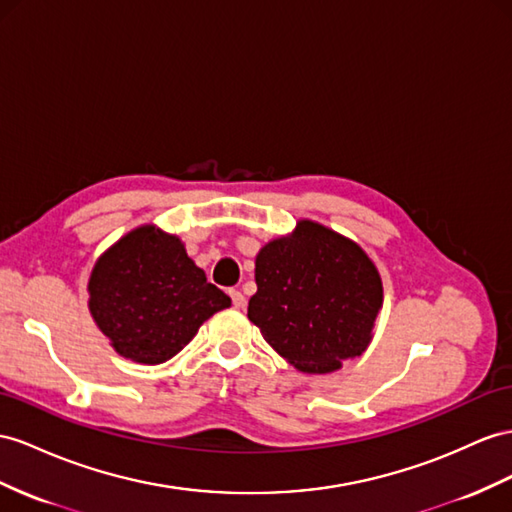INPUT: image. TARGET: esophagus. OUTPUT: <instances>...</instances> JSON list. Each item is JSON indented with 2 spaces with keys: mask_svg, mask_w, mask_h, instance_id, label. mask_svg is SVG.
Returning <instances> with one entry per match:
<instances>
[{
  "mask_svg": "<svg viewBox=\"0 0 512 512\" xmlns=\"http://www.w3.org/2000/svg\"><path fill=\"white\" fill-rule=\"evenodd\" d=\"M229 294H231V300H233V307H238V309L246 307V298L240 290H229Z\"/></svg>",
  "mask_w": 512,
  "mask_h": 512,
  "instance_id": "esophagus-1",
  "label": "esophagus"
}]
</instances>
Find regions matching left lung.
Instances as JSON below:
<instances>
[{
    "mask_svg": "<svg viewBox=\"0 0 512 512\" xmlns=\"http://www.w3.org/2000/svg\"><path fill=\"white\" fill-rule=\"evenodd\" d=\"M248 320L296 370L329 374L372 339L383 283L363 248L318 222L300 220L255 261Z\"/></svg>",
    "mask_w": 512,
    "mask_h": 512,
    "instance_id": "obj_1",
    "label": "left lung"
}]
</instances>
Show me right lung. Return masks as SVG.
<instances>
[{
  "mask_svg": "<svg viewBox=\"0 0 512 512\" xmlns=\"http://www.w3.org/2000/svg\"><path fill=\"white\" fill-rule=\"evenodd\" d=\"M90 313L119 355L136 363L173 359L231 298L207 283L181 240L151 225L127 233L90 274Z\"/></svg>",
  "mask_w": 512,
  "mask_h": 512,
  "instance_id": "1",
  "label": "right lung"
}]
</instances>
